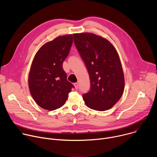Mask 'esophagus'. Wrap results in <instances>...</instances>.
<instances>
[{"instance_id": "esophagus-1", "label": "esophagus", "mask_w": 157, "mask_h": 157, "mask_svg": "<svg viewBox=\"0 0 157 157\" xmlns=\"http://www.w3.org/2000/svg\"><path fill=\"white\" fill-rule=\"evenodd\" d=\"M74 85H75V89H78L79 88V84H78V83H75Z\"/></svg>"}]
</instances>
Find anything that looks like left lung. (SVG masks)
Returning <instances> with one entry per match:
<instances>
[{"mask_svg": "<svg viewBox=\"0 0 157 157\" xmlns=\"http://www.w3.org/2000/svg\"><path fill=\"white\" fill-rule=\"evenodd\" d=\"M73 36L90 78V91L82 96L86 105L99 111L110 109L121 99L125 86L116 49L106 38L94 33H75Z\"/></svg>", "mask_w": 157, "mask_h": 157, "instance_id": "left-lung-1", "label": "left lung"}]
</instances>
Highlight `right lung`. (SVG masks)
Returning <instances> with one entry per match:
<instances>
[{
    "mask_svg": "<svg viewBox=\"0 0 157 157\" xmlns=\"http://www.w3.org/2000/svg\"><path fill=\"white\" fill-rule=\"evenodd\" d=\"M73 35L59 36L44 43L32 61L29 90L34 101L43 109L54 110L62 107L74 87L67 80L63 68V63L72 46Z\"/></svg>",
    "mask_w": 157,
    "mask_h": 157,
    "instance_id": "right-lung-1",
    "label": "right lung"
}]
</instances>
